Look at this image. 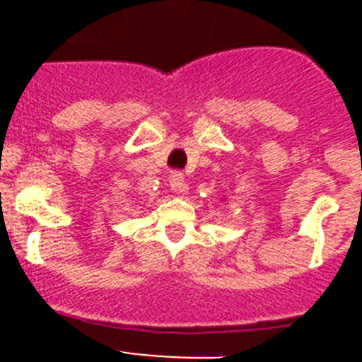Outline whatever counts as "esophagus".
<instances>
[{"label": "esophagus", "instance_id": "1", "mask_svg": "<svg viewBox=\"0 0 362 362\" xmlns=\"http://www.w3.org/2000/svg\"><path fill=\"white\" fill-rule=\"evenodd\" d=\"M170 188L175 192V194H185L188 190L187 179L181 172H172L170 174Z\"/></svg>", "mask_w": 362, "mask_h": 362}]
</instances>
